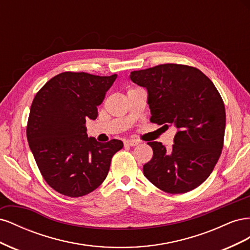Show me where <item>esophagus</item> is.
Listing matches in <instances>:
<instances>
[{"label": "esophagus", "mask_w": 250, "mask_h": 250, "mask_svg": "<svg viewBox=\"0 0 250 250\" xmlns=\"http://www.w3.org/2000/svg\"><path fill=\"white\" fill-rule=\"evenodd\" d=\"M124 144L126 146H137V145H139V142L138 141H135V140H126L125 142H124Z\"/></svg>", "instance_id": "obj_1"}]
</instances>
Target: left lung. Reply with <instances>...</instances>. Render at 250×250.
<instances>
[{"instance_id": "obj_1", "label": "left lung", "mask_w": 250, "mask_h": 250, "mask_svg": "<svg viewBox=\"0 0 250 250\" xmlns=\"http://www.w3.org/2000/svg\"><path fill=\"white\" fill-rule=\"evenodd\" d=\"M130 79L147 88L151 122L177 128L171 149L147 143L153 156L144 165V175L170 194L194 190L210 175L222 152L226 116L220 94L200 70L185 64L133 71Z\"/></svg>"}]
</instances>
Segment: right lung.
Masks as SVG:
<instances>
[{
	"mask_svg": "<svg viewBox=\"0 0 250 250\" xmlns=\"http://www.w3.org/2000/svg\"><path fill=\"white\" fill-rule=\"evenodd\" d=\"M117 78L84 72L56 75L34 97L27 139L43 179L60 194L81 197L106 178L111 158L122 141L88 138L86 120H96L97 106Z\"/></svg>",
	"mask_w": 250,
	"mask_h": 250,
	"instance_id": "1",
	"label": "right lung"
}]
</instances>
